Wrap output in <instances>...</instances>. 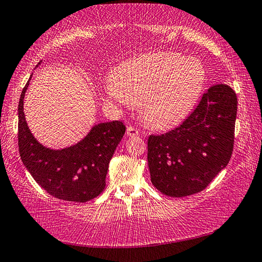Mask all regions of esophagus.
Segmentation results:
<instances>
[{
	"label": "esophagus",
	"mask_w": 262,
	"mask_h": 262,
	"mask_svg": "<svg viewBox=\"0 0 262 262\" xmlns=\"http://www.w3.org/2000/svg\"><path fill=\"white\" fill-rule=\"evenodd\" d=\"M127 135H128V136H130V137L137 136V135H139V130H137L135 127H133V126H128V127H127Z\"/></svg>",
	"instance_id": "34e87169"
}]
</instances>
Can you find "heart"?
Listing matches in <instances>:
<instances>
[{
	"mask_svg": "<svg viewBox=\"0 0 262 262\" xmlns=\"http://www.w3.org/2000/svg\"><path fill=\"white\" fill-rule=\"evenodd\" d=\"M206 70L200 60L179 53H149L127 60L106 83V100L113 106L141 104L145 122L171 128L183 122L200 97Z\"/></svg>",
	"mask_w": 262,
	"mask_h": 262,
	"instance_id": "b5f03b06",
	"label": "heart"
}]
</instances>
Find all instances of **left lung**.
<instances>
[{
    "label": "left lung",
    "mask_w": 262,
    "mask_h": 262,
    "mask_svg": "<svg viewBox=\"0 0 262 262\" xmlns=\"http://www.w3.org/2000/svg\"><path fill=\"white\" fill-rule=\"evenodd\" d=\"M236 117V92L215 84L179 127L150 135L148 165L155 187L172 198L205 189L231 158Z\"/></svg>",
    "instance_id": "8db88e82"
}]
</instances>
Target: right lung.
<instances>
[{
    "mask_svg": "<svg viewBox=\"0 0 262 262\" xmlns=\"http://www.w3.org/2000/svg\"><path fill=\"white\" fill-rule=\"evenodd\" d=\"M28 86L29 82L18 104V148L25 167L48 194L60 200L86 202L98 196L106 186L108 164L126 126L121 121L101 122L72 147L61 150L43 147L25 121L23 101Z\"/></svg>",
    "mask_w": 262,
    "mask_h": 262,
    "instance_id": "add662e5",
    "label": "right lung"
}]
</instances>
